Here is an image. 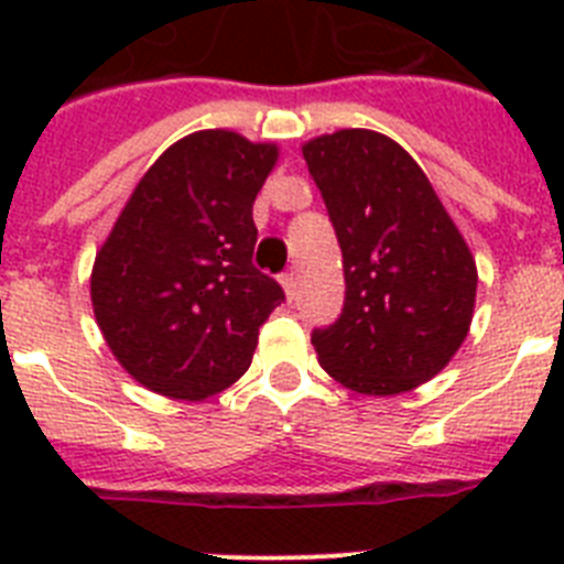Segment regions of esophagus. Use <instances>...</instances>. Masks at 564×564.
Wrapping results in <instances>:
<instances>
[{
    "label": "esophagus",
    "mask_w": 564,
    "mask_h": 564,
    "mask_svg": "<svg viewBox=\"0 0 564 564\" xmlns=\"http://www.w3.org/2000/svg\"><path fill=\"white\" fill-rule=\"evenodd\" d=\"M279 282H282V288H285L288 302H293V299H296V273L293 271L282 273V279H279Z\"/></svg>",
    "instance_id": "obj_1"
}]
</instances>
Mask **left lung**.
Wrapping results in <instances>:
<instances>
[{
  "mask_svg": "<svg viewBox=\"0 0 564 564\" xmlns=\"http://www.w3.org/2000/svg\"><path fill=\"white\" fill-rule=\"evenodd\" d=\"M341 246L344 307L313 330L318 364L364 395H398L452 361L475 313L477 265L406 149L372 129L302 147Z\"/></svg>",
  "mask_w": 564,
  "mask_h": 564,
  "instance_id": "obj_1",
  "label": "left lung"
}]
</instances>
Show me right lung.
I'll return each mask as SVG.
<instances>
[{"label":"right lung","mask_w":564,"mask_h":564,"mask_svg":"<svg viewBox=\"0 0 564 564\" xmlns=\"http://www.w3.org/2000/svg\"><path fill=\"white\" fill-rule=\"evenodd\" d=\"M279 149L203 129L152 163L96 253L89 296L112 356L177 401L231 387L285 291L253 268V200Z\"/></svg>","instance_id":"obj_1"}]
</instances>
